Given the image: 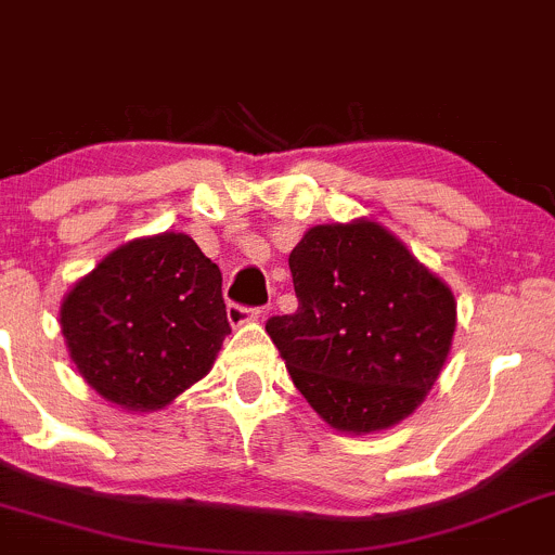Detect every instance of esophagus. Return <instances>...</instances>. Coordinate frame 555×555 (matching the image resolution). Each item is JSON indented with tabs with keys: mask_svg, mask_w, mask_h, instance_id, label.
<instances>
[{
	"mask_svg": "<svg viewBox=\"0 0 555 555\" xmlns=\"http://www.w3.org/2000/svg\"><path fill=\"white\" fill-rule=\"evenodd\" d=\"M261 315H264V310H261V307H243V305L227 307V318H230L232 325L250 323V320H259Z\"/></svg>",
	"mask_w": 555,
	"mask_h": 555,
	"instance_id": "1",
	"label": "esophagus"
}]
</instances>
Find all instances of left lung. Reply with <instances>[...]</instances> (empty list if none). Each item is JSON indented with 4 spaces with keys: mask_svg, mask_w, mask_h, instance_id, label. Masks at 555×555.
<instances>
[{
    "mask_svg": "<svg viewBox=\"0 0 555 555\" xmlns=\"http://www.w3.org/2000/svg\"><path fill=\"white\" fill-rule=\"evenodd\" d=\"M299 307L267 320L296 390L341 433L398 425L447 363L454 294L374 221L312 227L288 256Z\"/></svg>",
    "mask_w": 555,
    "mask_h": 555,
    "instance_id": "obj_1",
    "label": "left lung"
}]
</instances>
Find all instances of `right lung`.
<instances>
[{"instance_id":"right-lung-1","label":"right lung","mask_w":555,"mask_h":555,"mask_svg":"<svg viewBox=\"0 0 555 555\" xmlns=\"http://www.w3.org/2000/svg\"><path fill=\"white\" fill-rule=\"evenodd\" d=\"M61 331L99 396L163 409L208 374L232 331L221 270L181 232L133 240L68 291Z\"/></svg>"}]
</instances>
